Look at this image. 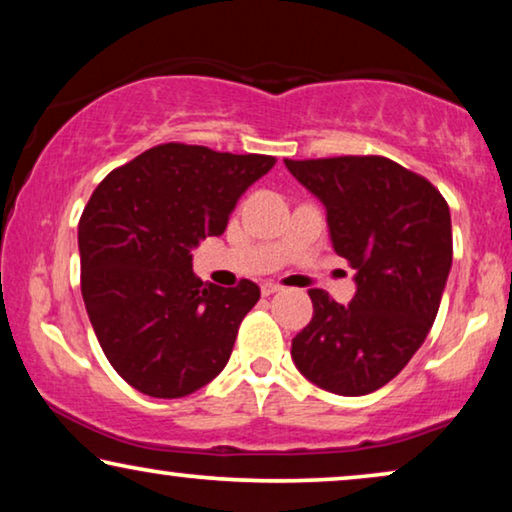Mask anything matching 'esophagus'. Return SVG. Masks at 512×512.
Wrapping results in <instances>:
<instances>
[{"mask_svg":"<svg viewBox=\"0 0 512 512\" xmlns=\"http://www.w3.org/2000/svg\"><path fill=\"white\" fill-rule=\"evenodd\" d=\"M277 291H282V286L275 284V282H265V284L261 286L263 296H272V293H277Z\"/></svg>","mask_w":512,"mask_h":512,"instance_id":"1","label":"esophagus"}]
</instances>
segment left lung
<instances>
[{"mask_svg":"<svg viewBox=\"0 0 512 512\" xmlns=\"http://www.w3.org/2000/svg\"><path fill=\"white\" fill-rule=\"evenodd\" d=\"M284 163L324 202L335 254L356 270L349 305L310 291L312 321L291 356L331 394H370L408 366L436 321L452 268L450 207L429 179L384 156Z\"/></svg>","mask_w":512,"mask_h":512,"instance_id":"left-lung-1","label":"left lung"}]
</instances>
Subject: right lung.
Returning a JSON list of instances; mask_svg holds the SVG:
<instances>
[{"mask_svg":"<svg viewBox=\"0 0 512 512\" xmlns=\"http://www.w3.org/2000/svg\"><path fill=\"white\" fill-rule=\"evenodd\" d=\"M261 153L158 144L116 167L79 221L81 293L111 366L153 398L193 394L226 368L261 289L205 284L191 249L228 226L240 195L275 165Z\"/></svg>","mask_w":512,"mask_h":512,"instance_id":"add662e5","label":"right lung"}]
</instances>
